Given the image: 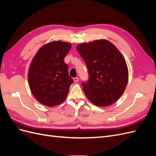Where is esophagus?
Wrapping results in <instances>:
<instances>
[{"instance_id":"1","label":"esophagus","mask_w":156,"mask_h":156,"mask_svg":"<svg viewBox=\"0 0 156 156\" xmlns=\"http://www.w3.org/2000/svg\"><path fill=\"white\" fill-rule=\"evenodd\" d=\"M79 77H74V78H73V81H74V82H75V83L78 82V81H79Z\"/></svg>"}]
</instances>
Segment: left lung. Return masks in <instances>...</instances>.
<instances>
[{
	"mask_svg": "<svg viewBox=\"0 0 156 156\" xmlns=\"http://www.w3.org/2000/svg\"><path fill=\"white\" fill-rule=\"evenodd\" d=\"M77 49L88 68V80L81 83L87 97L97 106L112 104L123 94L128 81L123 56L106 40L80 44Z\"/></svg>",
	"mask_w": 156,
	"mask_h": 156,
	"instance_id": "left-lung-1",
	"label": "left lung"
}]
</instances>
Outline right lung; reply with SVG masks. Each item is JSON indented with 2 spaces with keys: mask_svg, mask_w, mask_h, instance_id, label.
Masks as SVG:
<instances>
[{
  "mask_svg": "<svg viewBox=\"0 0 156 156\" xmlns=\"http://www.w3.org/2000/svg\"><path fill=\"white\" fill-rule=\"evenodd\" d=\"M71 47L67 42L52 41L42 46L33 58L28 79L32 94L41 104L53 107L66 99L73 81L64 59Z\"/></svg>",
  "mask_w": 156,
  "mask_h": 156,
  "instance_id": "right-lung-1",
  "label": "right lung"
}]
</instances>
